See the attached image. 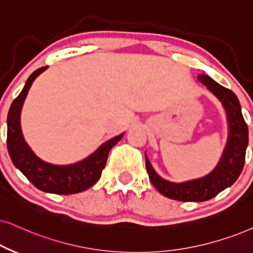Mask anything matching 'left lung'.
I'll use <instances>...</instances> for the list:
<instances>
[{
  "label": "left lung",
  "instance_id": "1",
  "mask_svg": "<svg viewBox=\"0 0 253 253\" xmlns=\"http://www.w3.org/2000/svg\"><path fill=\"white\" fill-rule=\"evenodd\" d=\"M198 81L222 103L228 119V140L215 169L203 177L176 183L160 176L146 155V169L153 185L164 196L183 202H203L231 187L244 167L249 143L248 125L243 118L237 95L207 75L198 76Z\"/></svg>",
  "mask_w": 253,
  "mask_h": 253
}]
</instances>
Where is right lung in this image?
Segmentation results:
<instances>
[{
    "label": "right lung",
    "instance_id": "add662e5",
    "mask_svg": "<svg viewBox=\"0 0 253 253\" xmlns=\"http://www.w3.org/2000/svg\"><path fill=\"white\" fill-rule=\"evenodd\" d=\"M46 69L47 66L38 69L29 77L22 92L12 101L7 118L8 152L15 167L20 169L37 189L59 195L82 193L100 178L108 153L120 141L124 133L107 140L94 153L76 164L52 165L38 158L24 140L21 128V112L34 81Z\"/></svg>",
    "mask_w": 253,
    "mask_h": 253
}]
</instances>
